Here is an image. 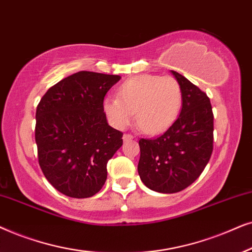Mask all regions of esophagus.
<instances>
[{
	"instance_id": "34e87169",
	"label": "esophagus",
	"mask_w": 252,
	"mask_h": 252,
	"mask_svg": "<svg viewBox=\"0 0 252 252\" xmlns=\"http://www.w3.org/2000/svg\"><path fill=\"white\" fill-rule=\"evenodd\" d=\"M132 139H133L132 135H129V133H126V135H123L124 142H129V140H132Z\"/></svg>"
}]
</instances>
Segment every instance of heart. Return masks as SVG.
Masks as SVG:
<instances>
[{"mask_svg": "<svg viewBox=\"0 0 252 252\" xmlns=\"http://www.w3.org/2000/svg\"><path fill=\"white\" fill-rule=\"evenodd\" d=\"M182 106V90L173 77L138 75L117 87L116 98L103 99L102 108L117 129L132 122L146 133L165 131L176 120Z\"/></svg>", "mask_w": 252, "mask_h": 252, "instance_id": "1", "label": "heart"}]
</instances>
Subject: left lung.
<instances>
[{"instance_id": "obj_1", "label": "left lung", "mask_w": 252, "mask_h": 252, "mask_svg": "<svg viewBox=\"0 0 252 252\" xmlns=\"http://www.w3.org/2000/svg\"><path fill=\"white\" fill-rule=\"evenodd\" d=\"M182 90L180 116L154 139H139L138 174L149 189L179 192L203 173L213 151V113L206 93L186 77L170 71Z\"/></svg>"}]
</instances>
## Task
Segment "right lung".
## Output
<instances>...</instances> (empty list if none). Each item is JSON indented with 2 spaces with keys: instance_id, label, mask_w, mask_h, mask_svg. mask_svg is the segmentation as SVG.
I'll return each instance as SVG.
<instances>
[{
  "instance_id": "add662e5",
  "label": "right lung",
  "mask_w": 252,
  "mask_h": 252,
  "mask_svg": "<svg viewBox=\"0 0 252 252\" xmlns=\"http://www.w3.org/2000/svg\"><path fill=\"white\" fill-rule=\"evenodd\" d=\"M119 75L79 71L50 87L35 113L39 165L48 182L72 198L99 192L107 162L122 146L123 133L103 113L106 93Z\"/></svg>"
}]
</instances>
